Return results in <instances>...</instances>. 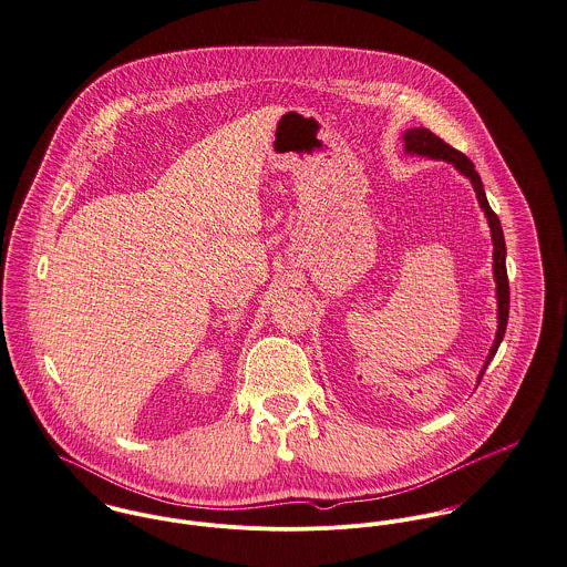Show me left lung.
I'll return each instance as SVG.
<instances>
[{"label": "left lung", "instance_id": "obj_1", "mask_svg": "<svg viewBox=\"0 0 567 567\" xmlns=\"http://www.w3.org/2000/svg\"><path fill=\"white\" fill-rule=\"evenodd\" d=\"M403 142H405V151L408 153H414V155H425V157H432V159H445L455 166V171H460L464 177L471 179L473 184V190L477 195V204L480 208L484 210L486 219H488V227H491V236H493V276H495V282H497V336L495 341L491 346V352L486 357V363L480 372V379L488 365V361L495 357L499 343L504 340V333H506V324H508V307H511V291H508V274H506V243H504V231L499 226V219L497 215L491 210L488 202H486V195H484V186H482V179L473 166V162L455 151L453 146H450L445 140H441L439 135H434L430 128H408L403 133Z\"/></svg>", "mask_w": 567, "mask_h": 567}]
</instances>
